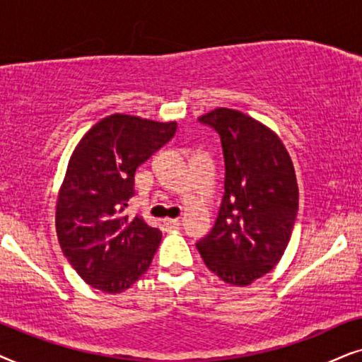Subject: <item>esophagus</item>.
<instances>
[{"label":"esophagus","mask_w":362,"mask_h":362,"mask_svg":"<svg viewBox=\"0 0 362 362\" xmlns=\"http://www.w3.org/2000/svg\"><path fill=\"white\" fill-rule=\"evenodd\" d=\"M163 226H165V230H178L182 226V221L178 218H165L163 220Z\"/></svg>","instance_id":"obj_1"}]
</instances>
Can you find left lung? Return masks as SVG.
I'll list each match as a JSON object with an SVG mask.
<instances>
[{
  "label": "left lung",
  "instance_id": "left-lung-1",
  "mask_svg": "<svg viewBox=\"0 0 362 362\" xmlns=\"http://www.w3.org/2000/svg\"><path fill=\"white\" fill-rule=\"evenodd\" d=\"M199 120L218 134L225 192L214 228L197 242L206 268L247 286L283 257L298 214L295 168L285 146L258 120L215 109Z\"/></svg>",
  "mask_w": 362,
  "mask_h": 362
}]
</instances>
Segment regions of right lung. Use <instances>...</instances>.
Masks as SVG:
<instances>
[{"label": "right lung", "instance_id": "1", "mask_svg": "<svg viewBox=\"0 0 362 362\" xmlns=\"http://www.w3.org/2000/svg\"><path fill=\"white\" fill-rule=\"evenodd\" d=\"M175 122L112 114L81 139L56 206L62 253L88 285L122 293L151 267L162 233L125 215L136 195L134 175L175 136Z\"/></svg>", "mask_w": 362, "mask_h": 362}]
</instances>
